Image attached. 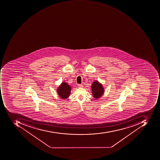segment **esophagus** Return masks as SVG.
I'll return each instance as SVG.
<instances>
[{
	"instance_id": "1",
	"label": "esophagus",
	"mask_w": 160,
	"mask_h": 160,
	"mask_svg": "<svg viewBox=\"0 0 160 160\" xmlns=\"http://www.w3.org/2000/svg\"><path fill=\"white\" fill-rule=\"evenodd\" d=\"M78 87L79 88H82L83 86H82V85H81V84H78Z\"/></svg>"
}]
</instances>
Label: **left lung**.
I'll list each match as a JSON object with an SVG mask.
<instances>
[{
	"instance_id": "1",
	"label": "left lung",
	"mask_w": 160,
	"mask_h": 160,
	"mask_svg": "<svg viewBox=\"0 0 160 160\" xmlns=\"http://www.w3.org/2000/svg\"><path fill=\"white\" fill-rule=\"evenodd\" d=\"M92 95L95 99L100 98L103 94L104 90L102 85L97 81H95L91 86Z\"/></svg>"
}]
</instances>
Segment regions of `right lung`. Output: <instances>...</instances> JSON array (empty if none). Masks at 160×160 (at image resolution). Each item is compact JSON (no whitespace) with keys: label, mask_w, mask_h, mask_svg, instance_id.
Listing matches in <instances>:
<instances>
[{"label":"right lung","mask_w":160,"mask_h":160,"mask_svg":"<svg viewBox=\"0 0 160 160\" xmlns=\"http://www.w3.org/2000/svg\"><path fill=\"white\" fill-rule=\"evenodd\" d=\"M58 94L59 97L63 99H66L70 96L71 91V87L66 82H62L61 85L57 88Z\"/></svg>","instance_id":"obj_1"}]
</instances>
